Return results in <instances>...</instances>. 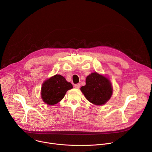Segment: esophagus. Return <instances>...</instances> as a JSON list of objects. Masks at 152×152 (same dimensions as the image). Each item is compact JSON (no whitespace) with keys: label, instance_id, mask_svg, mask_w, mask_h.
Masks as SVG:
<instances>
[{"label":"esophagus","instance_id":"esophagus-1","mask_svg":"<svg viewBox=\"0 0 152 152\" xmlns=\"http://www.w3.org/2000/svg\"><path fill=\"white\" fill-rule=\"evenodd\" d=\"M80 85L79 83H77V84H75V88H76V89H79V88H80Z\"/></svg>","mask_w":152,"mask_h":152}]
</instances>
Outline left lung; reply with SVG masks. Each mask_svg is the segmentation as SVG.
<instances>
[{"instance_id": "left-lung-1", "label": "left lung", "mask_w": 152, "mask_h": 152, "mask_svg": "<svg viewBox=\"0 0 152 152\" xmlns=\"http://www.w3.org/2000/svg\"><path fill=\"white\" fill-rule=\"evenodd\" d=\"M80 90L86 99L96 105L105 104L113 94L111 82L107 77L94 72L86 78V85Z\"/></svg>"}]
</instances>
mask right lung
Wrapping results in <instances>:
<instances>
[{
	"instance_id": "add662e5",
	"label": "right lung",
	"mask_w": 152,
	"mask_h": 152,
	"mask_svg": "<svg viewBox=\"0 0 152 152\" xmlns=\"http://www.w3.org/2000/svg\"><path fill=\"white\" fill-rule=\"evenodd\" d=\"M73 88L71 83L60 75H56L45 81L41 87V96L45 103L53 105L59 102L69 90Z\"/></svg>"
}]
</instances>
